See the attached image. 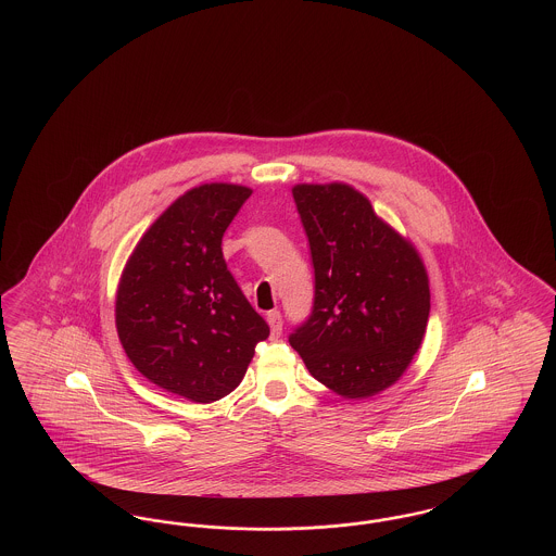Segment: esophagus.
<instances>
[{
    "label": "esophagus",
    "mask_w": 556,
    "mask_h": 556,
    "mask_svg": "<svg viewBox=\"0 0 556 556\" xmlns=\"http://www.w3.org/2000/svg\"><path fill=\"white\" fill-rule=\"evenodd\" d=\"M266 320L270 325V336L273 338H279L281 336V329H283V320H281V313L279 311H270L266 315Z\"/></svg>",
    "instance_id": "1"
}]
</instances>
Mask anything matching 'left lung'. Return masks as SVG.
I'll return each instance as SVG.
<instances>
[{
    "label": "left lung",
    "instance_id": "1",
    "mask_svg": "<svg viewBox=\"0 0 556 556\" xmlns=\"http://www.w3.org/2000/svg\"><path fill=\"white\" fill-rule=\"evenodd\" d=\"M291 193L315 266L313 315L291 333V348L338 396H375L424 344L431 300L424 258L348 184H298Z\"/></svg>",
    "mask_w": 556,
    "mask_h": 556
}]
</instances>
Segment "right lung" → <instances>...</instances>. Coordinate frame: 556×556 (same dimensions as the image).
<instances>
[{"label":"right lung","mask_w":556,"mask_h":556,"mask_svg":"<svg viewBox=\"0 0 556 556\" xmlns=\"http://www.w3.org/2000/svg\"><path fill=\"white\" fill-rule=\"evenodd\" d=\"M252 189L202 184L137 241L116 290V331L132 367L162 390L208 404L231 394L268 325L227 270L220 241Z\"/></svg>","instance_id":"obj_1"}]
</instances>
